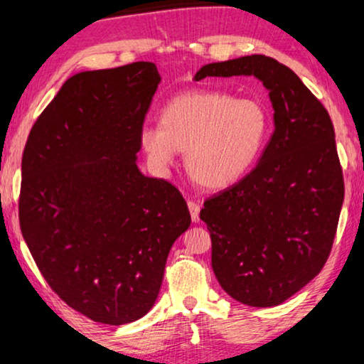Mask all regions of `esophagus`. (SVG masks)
<instances>
[{
    "instance_id": "34e87169",
    "label": "esophagus",
    "mask_w": 364,
    "mask_h": 364,
    "mask_svg": "<svg viewBox=\"0 0 364 364\" xmlns=\"http://www.w3.org/2000/svg\"><path fill=\"white\" fill-rule=\"evenodd\" d=\"M188 210H191V217L192 220L197 223V221L200 220V205L197 202H193V200H188Z\"/></svg>"
}]
</instances>
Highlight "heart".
Returning a JSON list of instances; mask_svg holds the SVG:
<instances>
[{
	"label": "heart",
	"instance_id": "b5f03b06",
	"mask_svg": "<svg viewBox=\"0 0 364 364\" xmlns=\"http://www.w3.org/2000/svg\"><path fill=\"white\" fill-rule=\"evenodd\" d=\"M269 133V114L259 102L221 92H188L172 98L159 126L141 129L139 143L157 171L173 166L186 151V169L203 188H225L256 164Z\"/></svg>",
	"mask_w": 364,
	"mask_h": 364
}]
</instances>
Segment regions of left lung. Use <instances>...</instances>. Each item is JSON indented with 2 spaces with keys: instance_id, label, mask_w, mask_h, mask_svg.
<instances>
[{
  "instance_id": "obj_1",
  "label": "left lung",
  "mask_w": 364,
  "mask_h": 364,
  "mask_svg": "<svg viewBox=\"0 0 364 364\" xmlns=\"http://www.w3.org/2000/svg\"><path fill=\"white\" fill-rule=\"evenodd\" d=\"M255 75L269 90L274 133L247 176L205 200L212 267L228 296L274 307L322 271L333 246L345 183L335 129L291 68L266 55L203 65L205 77Z\"/></svg>"
}]
</instances>
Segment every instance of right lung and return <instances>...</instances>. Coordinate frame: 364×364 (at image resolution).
<instances>
[{
	"label": "right lung",
	"mask_w": 364,
	"mask_h": 364,
	"mask_svg": "<svg viewBox=\"0 0 364 364\" xmlns=\"http://www.w3.org/2000/svg\"><path fill=\"white\" fill-rule=\"evenodd\" d=\"M161 77L134 62L68 78L23 152L19 225L52 291L100 323L149 312L169 251L191 226L177 187L136 166Z\"/></svg>",
	"instance_id": "add662e5"
}]
</instances>
